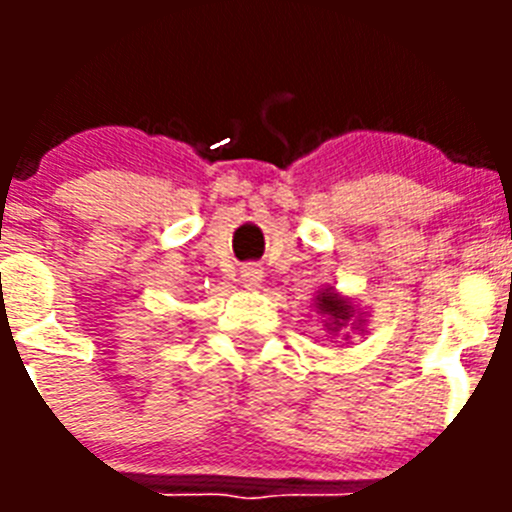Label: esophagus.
Instances as JSON below:
<instances>
[{"label": "esophagus", "mask_w": 512, "mask_h": 512, "mask_svg": "<svg viewBox=\"0 0 512 512\" xmlns=\"http://www.w3.org/2000/svg\"><path fill=\"white\" fill-rule=\"evenodd\" d=\"M261 277H264V269L259 264H243L241 266V282L246 289H256L261 284Z\"/></svg>", "instance_id": "esophagus-1"}]
</instances>
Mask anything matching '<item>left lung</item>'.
Masks as SVG:
<instances>
[{
	"mask_svg": "<svg viewBox=\"0 0 512 512\" xmlns=\"http://www.w3.org/2000/svg\"><path fill=\"white\" fill-rule=\"evenodd\" d=\"M318 307L323 310V315H328L330 325H336V328L346 323L348 312H351V307H348L341 297L333 295V292H323V295L318 297Z\"/></svg>",
	"mask_w": 512,
	"mask_h": 512,
	"instance_id": "1",
	"label": "left lung"
}]
</instances>
